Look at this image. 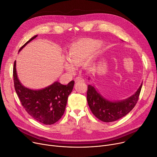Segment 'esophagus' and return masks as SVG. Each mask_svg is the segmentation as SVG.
I'll return each instance as SVG.
<instances>
[{
    "label": "esophagus",
    "mask_w": 157,
    "mask_h": 157,
    "mask_svg": "<svg viewBox=\"0 0 157 157\" xmlns=\"http://www.w3.org/2000/svg\"><path fill=\"white\" fill-rule=\"evenodd\" d=\"M75 80L76 82H80V81L84 82V79L82 77H77L75 78Z\"/></svg>",
    "instance_id": "34e87169"
}]
</instances>
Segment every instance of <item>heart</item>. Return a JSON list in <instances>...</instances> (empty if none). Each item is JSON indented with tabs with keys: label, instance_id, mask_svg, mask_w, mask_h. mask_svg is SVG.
<instances>
[{
	"label": "heart",
	"instance_id": "1",
	"mask_svg": "<svg viewBox=\"0 0 157 157\" xmlns=\"http://www.w3.org/2000/svg\"><path fill=\"white\" fill-rule=\"evenodd\" d=\"M96 42L93 40H80L73 43L70 47L67 53V59L69 63H65V68L67 70L72 71L75 66L84 62L93 52ZM88 63H85L87 66Z\"/></svg>",
	"mask_w": 157,
	"mask_h": 157
}]
</instances>
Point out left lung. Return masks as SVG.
Returning <instances> with one entry per match:
<instances>
[{
    "label": "left lung",
    "mask_w": 157,
    "mask_h": 157,
    "mask_svg": "<svg viewBox=\"0 0 157 157\" xmlns=\"http://www.w3.org/2000/svg\"><path fill=\"white\" fill-rule=\"evenodd\" d=\"M143 84L136 93L123 101H110L103 98L94 87L89 85L87 91V100L92 113L103 122H113L128 114L136 106L139 100Z\"/></svg>",
    "instance_id": "left-lung-1"
}]
</instances>
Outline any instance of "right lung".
Returning <instances> with one entry per match:
<instances>
[{
	"label": "right lung",
	"mask_w": 157,
	"mask_h": 157,
	"mask_svg": "<svg viewBox=\"0 0 157 157\" xmlns=\"http://www.w3.org/2000/svg\"><path fill=\"white\" fill-rule=\"evenodd\" d=\"M36 36H34L26 42L19 51ZM13 80L14 89L21 105L35 120L44 124H54L61 118L75 83L72 80L68 85H63L56 82L44 89L32 90L22 86L19 81L16 71V61L13 66Z\"/></svg>",
	"instance_id": "obj_1"
}]
</instances>
